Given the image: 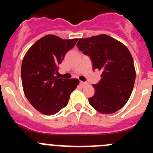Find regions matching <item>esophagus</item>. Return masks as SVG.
Returning a JSON list of instances; mask_svg holds the SVG:
<instances>
[{
	"mask_svg": "<svg viewBox=\"0 0 153 153\" xmlns=\"http://www.w3.org/2000/svg\"><path fill=\"white\" fill-rule=\"evenodd\" d=\"M79 84H80L82 86H86V84H87V83H86V82H82V81H80V82H79Z\"/></svg>",
	"mask_w": 153,
	"mask_h": 153,
	"instance_id": "34e87169",
	"label": "esophagus"
}]
</instances>
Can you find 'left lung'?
<instances>
[{
    "label": "left lung",
    "instance_id": "8db88e82",
    "mask_svg": "<svg viewBox=\"0 0 153 153\" xmlns=\"http://www.w3.org/2000/svg\"><path fill=\"white\" fill-rule=\"evenodd\" d=\"M77 47L90 56L93 70L102 72L100 82L93 85L95 94L89 102L101 113H116L126 103L134 86L136 71L130 52L106 34L79 39Z\"/></svg>",
    "mask_w": 153,
    "mask_h": 153
}]
</instances>
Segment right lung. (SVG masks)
I'll return each instance as SVG.
<instances>
[{
	"mask_svg": "<svg viewBox=\"0 0 153 153\" xmlns=\"http://www.w3.org/2000/svg\"><path fill=\"white\" fill-rule=\"evenodd\" d=\"M77 40H63L55 35H47L37 40L24 56L21 65L24 94L31 105L43 114L51 116L60 111L79 84L77 79H61L56 76L58 65Z\"/></svg>",
	"mask_w": 153,
	"mask_h": 153,
	"instance_id": "add662e5",
	"label": "right lung"
}]
</instances>
